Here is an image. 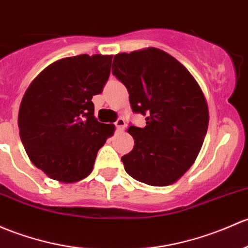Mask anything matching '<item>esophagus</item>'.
I'll use <instances>...</instances> for the list:
<instances>
[{
    "instance_id": "34e87169",
    "label": "esophagus",
    "mask_w": 248,
    "mask_h": 248,
    "mask_svg": "<svg viewBox=\"0 0 248 248\" xmlns=\"http://www.w3.org/2000/svg\"><path fill=\"white\" fill-rule=\"evenodd\" d=\"M115 124L117 131H124V127H126V121H124L122 117H119V119L116 120L115 124Z\"/></svg>"
}]
</instances>
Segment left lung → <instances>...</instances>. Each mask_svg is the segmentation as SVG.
Here are the masks:
<instances>
[{
	"label": "left lung",
	"instance_id": "left-lung-1",
	"mask_svg": "<svg viewBox=\"0 0 248 248\" xmlns=\"http://www.w3.org/2000/svg\"><path fill=\"white\" fill-rule=\"evenodd\" d=\"M111 72L129 93L146 126L128 127L134 147L121 158L141 183L165 186L181 178L199 155L209 124L200 85L177 59L158 48L114 57Z\"/></svg>",
	"mask_w": 248,
	"mask_h": 248
}]
</instances>
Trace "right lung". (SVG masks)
I'll list each match as a JSON object with an SVG mask.
<instances>
[{
  "instance_id": "right-lung-1",
  "label": "right lung",
  "mask_w": 248,
  "mask_h": 248,
  "mask_svg": "<svg viewBox=\"0 0 248 248\" xmlns=\"http://www.w3.org/2000/svg\"><path fill=\"white\" fill-rule=\"evenodd\" d=\"M111 56L61 59L31 83L19 110L20 138L32 163L52 179L74 183L93 170L114 126L93 116V96L103 91Z\"/></svg>"
}]
</instances>
